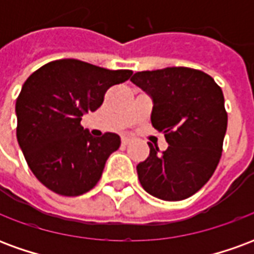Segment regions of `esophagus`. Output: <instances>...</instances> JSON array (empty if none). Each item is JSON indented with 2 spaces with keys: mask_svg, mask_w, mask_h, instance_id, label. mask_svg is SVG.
Returning a JSON list of instances; mask_svg holds the SVG:
<instances>
[{
  "mask_svg": "<svg viewBox=\"0 0 254 254\" xmlns=\"http://www.w3.org/2000/svg\"><path fill=\"white\" fill-rule=\"evenodd\" d=\"M122 144H124V145H127V144L130 143V138L129 137H122Z\"/></svg>",
  "mask_w": 254,
  "mask_h": 254,
  "instance_id": "esophagus-1",
  "label": "esophagus"
}]
</instances>
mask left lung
I'll return each instance as SVG.
<instances>
[{"mask_svg":"<svg viewBox=\"0 0 254 254\" xmlns=\"http://www.w3.org/2000/svg\"><path fill=\"white\" fill-rule=\"evenodd\" d=\"M133 84L152 98V127L169 147L151 143L149 156L137 165L144 190L166 201L194 194L218 167L227 129L222 88L209 74L185 66L144 70Z\"/></svg>","mask_w":254,"mask_h":254,"instance_id":"8db88e82","label":"left lung"}]
</instances>
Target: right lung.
Here are the masks:
<instances>
[{"mask_svg": "<svg viewBox=\"0 0 254 254\" xmlns=\"http://www.w3.org/2000/svg\"><path fill=\"white\" fill-rule=\"evenodd\" d=\"M132 73L67 58L43 65L25 80L16 100V136L27 165L47 189L73 197L98 184L121 138L116 133L92 137L81 117L99 109L106 91Z\"/></svg>", "mask_w": 254, "mask_h": 254, "instance_id": "right-lung-1", "label": "right lung"}]
</instances>
